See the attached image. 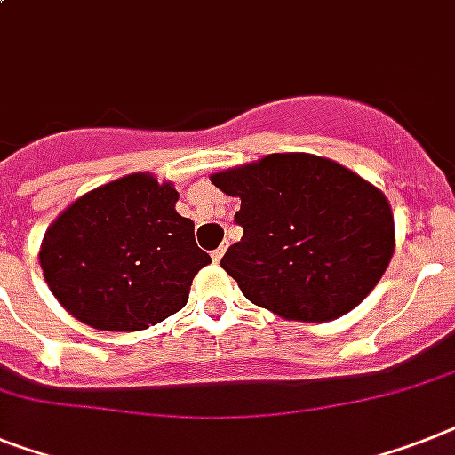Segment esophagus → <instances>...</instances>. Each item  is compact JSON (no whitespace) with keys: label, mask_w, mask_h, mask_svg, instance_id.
<instances>
[{"label":"esophagus","mask_w":455,"mask_h":455,"mask_svg":"<svg viewBox=\"0 0 455 455\" xmlns=\"http://www.w3.org/2000/svg\"><path fill=\"white\" fill-rule=\"evenodd\" d=\"M224 250H227V247L221 245V247H217L215 252H212V261H215V264H220L221 261V257H224Z\"/></svg>","instance_id":"obj_1"}]
</instances>
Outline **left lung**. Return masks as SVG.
I'll use <instances>...</instances> for the list:
<instances>
[{"instance_id": "left-lung-1", "label": "left lung", "mask_w": 455, "mask_h": 455, "mask_svg": "<svg viewBox=\"0 0 455 455\" xmlns=\"http://www.w3.org/2000/svg\"><path fill=\"white\" fill-rule=\"evenodd\" d=\"M210 180L240 198L243 238L221 268L252 304L285 320L324 323L353 311L393 259L390 203L336 161L268 154Z\"/></svg>"}]
</instances>
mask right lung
<instances>
[{"instance_id":"obj_1","label":"right lung","mask_w":455,"mask_h":455,"mask_svg":"<svg viewBox=\"0 0 455 455\" xmlns=\"http://www.w3.org/2000/svg\"><path fill=\"white\" fill-rule=\"evenodd\" d=\"M177 198L170 182L135 172L62 210L39 264L69 315L95 330L138 331L184 308L210 254L196 245L194 221L177 212Z\"/></svg>"}]
</instances>
